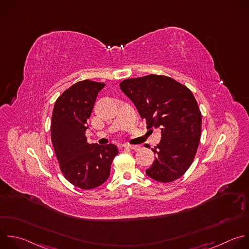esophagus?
<instances>
[{
    "label": "esophagus",
    "mask_w": 249,
    "mask_h": 249,
    "mask_svg": "<svg viewBox=\"0 0 249 249\" xmlns=\"http://www.w3.org/2000/svg\"><path fill=\"white\" fill-rule=\"evenodd\" d=\"M125 147H128L130 149H133V150H139L141 148L140 145H132V144H125L124 145Z\"/></svg>",
    "instance_id": "1"
}]
</instances>
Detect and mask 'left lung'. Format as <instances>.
Here are the masks:
<instances>
[{"mask_svg":"<svg viewBox=\"0 0 249 249\" xmlns=\"http://www.w3.org/2000/svg\"><path fill=\"white\" fill-rule=\"evenodd\" d=\"M122 92L134 103L146 128H160L156 155L145 173L160 183L182 177L192 165L201 135V112L192 91L176 80L150 74L123 80Z\"/></svg>","mask_w":249,"mask_h":249,"instance_id":"obj_1","label":"left lung"}]
</instances>
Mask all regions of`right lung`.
Listing matches in <instances>:
<instances>
[{
	"label": "right lung",
	"instance_id": "add662e5",
	"mask_svg": "<svg viewBox=\"0 0 249 249\" xmlns=\"http://www.w3.org/2000/svg\"><path fill=\"white\" fill-rule=\"evenodd\" d=\"M105 83L83 80L65 90L56 100L51 121V138L64 178L82 190L103 185L118 148L112 143L87 142V121Z\"/></svg>",
	"mask_w": 249,
	"mask_h": 249
}]
</instances>
